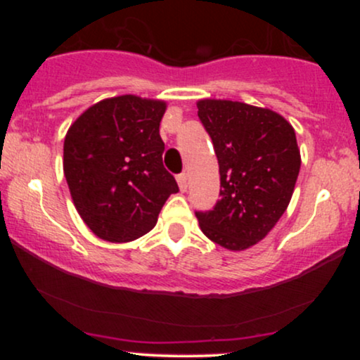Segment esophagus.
<instances>
[{
	"label": "esophagus",
	"mask_w": 360,
	"mask_h": 360,
	"mask_svg": "<svg viewBox=\"0 0 360 360\" xmlns=\"http://www.w3.org/2000/svg\"><path fill=\"white\" fill-rule=\"evenodd\" d=\"M177 184H179L181 191H186V189H188V174H186V172H181V174L177 176Z\"/></svg>",
	"instance_id": "1"
}]
</instances>
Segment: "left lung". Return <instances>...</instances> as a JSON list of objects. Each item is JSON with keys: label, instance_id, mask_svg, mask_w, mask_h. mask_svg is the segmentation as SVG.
Masks as SVG:
<instances>
[{"label": "left lung", "instance_id": "left-lung-1", "mask_svg": "<svg viewBox=\"0 0 360 360\" xmlns=\"http://www.w3.org/2000/svg\"><path fill=\"white\" fill-rule=\"evenodd\" d=\"M198 117L220 167V200L194 212L210 240L229 250L262 240L286 212L300 174V148L281 115L247 103L198 101Z\"/></svg>", "mask_w": 360, "mask_h": 360}]
</instances>
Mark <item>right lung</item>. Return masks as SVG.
<instances>
[{
  "mask_svg": "<svg viewBox=\"0 0 360 360\" xmlns=\"http://www.w3.org/2000/svg\"><path fill=\"white\" fill-rule=\"evenodd\" d=\"M166 103L139 96L93 105L64 140V176L77 213L108 242H130L150 232L172 193L174 176L162 164L159 135Z\"/></svg>",
  "mask_w": 360,
  "mask_h": 360,
  "instance_id": "obj_1",
  "label": "right lung"
}]
</instances>
